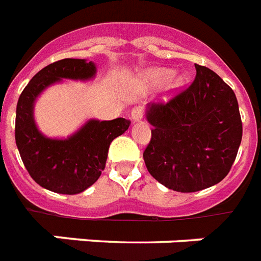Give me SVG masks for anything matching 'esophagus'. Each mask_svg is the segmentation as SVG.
Here are the masks:
<instances>
[{
  "label": "esophagus",
  "instance_id": "1",
  "mask_svg": "<svg viewBox=\"0 0 261 261\" xmlns=\"http://www.w3.org/2000/svg\"><path fill=\"white\" fill-rule=\"evenodd\" d=\"M144 117V109L141 106H135L130 112V120L133 122H137V121H140L141 118Z\"/></svg>",
  "mask_w": 261,
  "mask_h": 261
}]
</instances>
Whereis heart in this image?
Here are the masks:
<instances>
[{
	"instance_id": "b5f03b06",
	"label": "heart",
	"mask_w": 261,
	"mask_h": 261,
	"mask_svg": "<svg viewBox=\"0 0 261 261\" xmlns=\"http://www.w3.org/2000/svg\"><path fill=\"white\" fill-rule=\"evenodd\" d=\"M170 75H171L170 70H162V71L159 72V78L160 79H166V78H168Z\"/></svg>"
}]
</instances>
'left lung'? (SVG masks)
I'll return each mask as SVG.
<instances>
[{
    "instance_id": "left-lung-1",
    "label": "left lung",
    "mask_w": 261,
    "mask_h": 261,
    "mask_svg": "<svg viewBox=\"0 0 261 261\" xmlns=\"http://www.w3.org/2000/svg\"><path fill=\"white\" fill-rule=\"evenodd\" d=\"M191 86L167 103H148L152 128L143 153L149 174L167 189L194 193L220 183L236 159L243 124L233 90L195 64Z\"/></svg>"
}]
</instances>
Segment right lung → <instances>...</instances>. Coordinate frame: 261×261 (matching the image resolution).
I'll use <instances>...</instances> for the list:
<instances>
[{"label": "right lung", "mask_w": 261, "mask_h": 261, "mask_svg": "<svg viewBox=\"0 0 261 261\" xmlns=\"http://www.w3.org/2000/svg\"><path fill=\"white\" fill-rule=\"evenodd\" d=\"M97 66L86 59H62L37 72L18 98L16 144L22 163L37 185L58 194L74 195L94 185L105 168L110 143L128 130L130 121L87 120L66 139L48 137L35 121V103L48 87L64 79L91 81Z\"/></svg>", "instance_id": "right-lung-1"}]
</instances>
